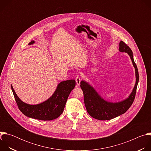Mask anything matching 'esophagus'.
<instances>
[{"mask_svg":"<svg viewBox=\"0 0 151 151\" xmlns=\"http://www.w3.org/2000/svg\"><path fill=\"white\" fill-rule=\"evenodd\" d=\"M75 81H76V84L77 85H80V83H81V76H77L75 78Z\"/></svg>","mask_w":151,"mask_h":151,"instance_id":"esophagus-1","label":"esophagus"}]
</instances>
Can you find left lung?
Masks as SVG:
<instances>
[{
  "label": "left lung",
  "mask_w": 151,
  "mask_h": 151,
  "mask_svg": "<svg viewBox=\"0 0 151 151\" xmlns=\"http://www.w3.org/2000/svg\"><path fill=\"white\" fill-rule=\"evenodd\" d=\"M119 51L122 52H127L132 61L136 73L134 87L132 93L127 99L119 102L112 103L106 101L90 83L85 81H82L81 82V88L83 93L85 107L89 115L96 119L109 120L124 114L130 108L135 99L139 82V72L134 61L133 52L130 48L123 41L119 42Z\"/></svg>",
  "instance_id": "8db88e82"
}]
</instances>
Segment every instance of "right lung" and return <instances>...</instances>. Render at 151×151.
Returning <instances> with one entry per match:
<instances>
[{"mask_svg":"<svg viewBox=\"0 0 151 151\" xmlns=\"http://www.w3.org/2000/svg\"><path fill=\"white\" fill-rule=\"evenodd\" d=\"M34 43L35 41L32 40L29 45H32ZM75 85L74 79L60 82L51 97L37 104H29L21 101L15 93L12 85L11 89L19 109L24 115L36 119L51 121L57 118L63 113L68 98Z\"/></svg>","mask_w":151,"mask_h":151,"instance_id":"add662e5","label":"right lung"}]
</instances>
